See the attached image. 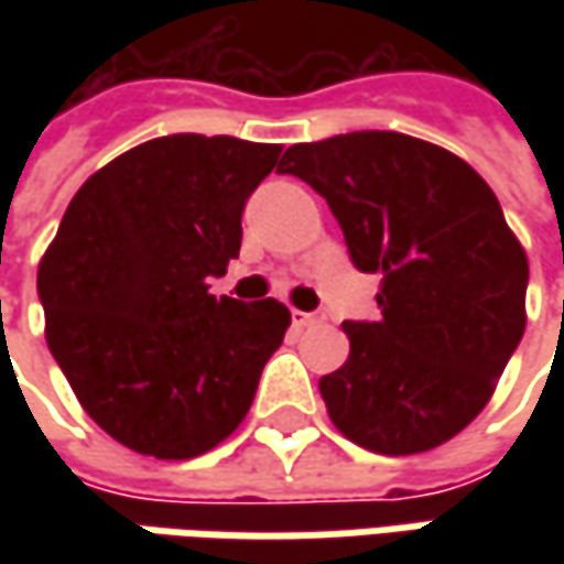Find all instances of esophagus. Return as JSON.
Returning <instances> with one entry per match:
<instances>
[{"mask_svg":"<svg viewBox=\"0 0 564 564\" xmlns=\"http://www.w3.org/2000/svg\"><path fill=\"white\" fill-rule=\"evenodd\" d=\"M326 316L319 314V311H311V314H304V311H292V323L294 326H301V329H307V326H319Z\"/></svg>","mask_w":564,"mask_h":564,"instance_id":"esophagus-1","label":"esophagus"}]
</instances>
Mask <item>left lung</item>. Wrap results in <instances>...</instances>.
<instances>
[{
    "instance_id": "left-lung-1",
    "label": "left lung",
    "mask_w": 564,
    "mask_h": 564,
    "mask_svg": "<svg viewBox=\"0 0 564 564\" xmlns=\"http://www.w3.org/2000/svg\"><path fill=\"white\" fill-rule=\"evenodd\" d=\"M360 272H382L379 319H348L351 355L319 379L338 430L379 455L436 448L474 421L524 336L528 257L489 185L455 153L399 131L285 150Z\"/></svg>"
}]
</instances>
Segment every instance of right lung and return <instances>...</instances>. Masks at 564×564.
<instances>
[{
	"mask_svg": "<svg viewBox=\"0 0 564 564\" xmlns=\"http://www.w3.org/2000/svg\"><path fill=\"white\" fill-rule=\"evenodd\" d=\"M282 147L169 134L90 175L40 260L46 345L84 411L121 445L197 458L245 421L292 314L209 294L241 250V213Z\"/></svg>",
	"mask_w": 564,
	"mask_h": 564,
	"instance_id": "right-lung-1",
	"label": "right lung"
}]
</instances>
